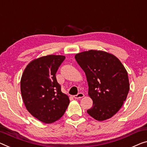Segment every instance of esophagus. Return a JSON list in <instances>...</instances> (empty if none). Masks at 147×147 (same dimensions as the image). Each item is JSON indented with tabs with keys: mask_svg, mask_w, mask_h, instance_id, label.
Returning a JSON list of instances; mask_svg holds the SVG:
<instances>
[{
	"mask_svg": "<svg viewBox=\"0 0 147 147\" xmlns=\"http://www.w3.org/2000/svg\"><path fill=\"white\" fill-rule=\"evenodd\" d=\"M84 96V94L83 93H78V94L74 96V98L75 99H79V98H82Z\"/></svg>",
	"mask_w": 147,
	"mask_h": 147,
	"instance_id": "esophagus-1",
	"label": "esophagus"
}]
</instances>
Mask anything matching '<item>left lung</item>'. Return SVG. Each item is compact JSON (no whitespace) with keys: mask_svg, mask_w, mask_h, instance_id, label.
<instances>
[{"mask_svg":"<svg viewBox=\"0 0 147 147\" xmlns=\"http://www.w3.org/2000/svg\"><path fill=\"white\" fill-rule=\"evenodd\" d=\"M75 59L86 74L88 96L93 101L87 113L99 121L113 117L121 109L129 90L125 68L114 55L100 50L79 53Z\"/></svg>","mask_w":147,"mask_h":147,"instance_id":"obj_1","label":"left lung"}]
</instances>
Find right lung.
<instances>
[{"instance_id":"1","label":"right lung","mask_w":147,"mask_h":147,"mask_svg":"<svg viewBox=\"0 0 147 147\" xmlns=\"http://www.w3.org/2000/svg\"><path fill=\"white\" fill-rule=\"evenodd\" d=\"M64 55H49L35 59L24 71L20 80L22 100L31 115L45 123H52L64 115L70 100L61 92L55 74Z\"/></svg>"}]
</instances>
